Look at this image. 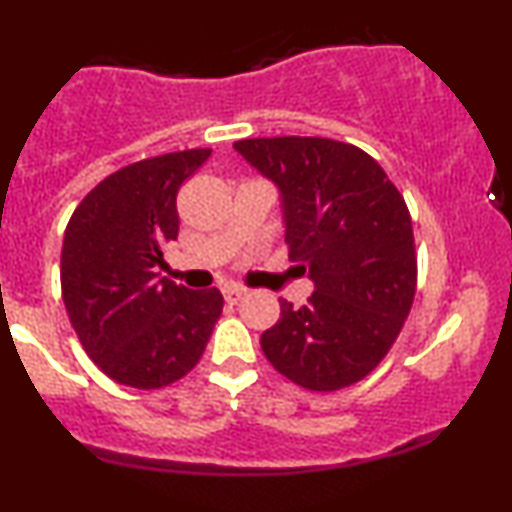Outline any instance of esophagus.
<instances>
[{"label": "esophagus", "instance_id": "esophagus-1", "mask_svg": "<svg viewBox=\"0 0 512 512\" xmlns=\"http://www.w3.org/2000/svg\"><path fill=\"white\" fill-rule=\"evenodd\" d=\"M245 293H248V289H243V286H238V284L223 286V298H226V301L231 305H236L240 298L245 296Z\"/></svg>", "mask_w": 512, "mask_h": 512}]
</instances>
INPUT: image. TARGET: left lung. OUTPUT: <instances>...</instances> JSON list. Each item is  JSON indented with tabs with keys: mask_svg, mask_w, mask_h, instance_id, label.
Instances as JSON below:
<instances>
[{
	"mask_svg": "<svg viewBox=\"0 0 512 512\" xmlns=\"http://www.w3.org/2000/svg\"><path fill=\"white\" fill-rule=\"evenodd\" d=\"M284 199L286 245L315 281L308 305L279 298L264 356L291 383L337 392L380 366L416 293V245L402 192L354 144L325 137L233 144Z\"/></svg>",
	"mask_w": 512,
	"mask_h": 512,
	"instance_id": "8db88e82",
	"label": "left lung"
}]
</instances>
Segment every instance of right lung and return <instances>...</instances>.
<instances>
[{"instance_id": "right-lung-1", "label": "right lung", "mask_w": 512, "mask_h": 512, "mask_svg": "<svg viewBox=\"0 0 512 512\" xmlns=\"http://www.w3.org/2000/svg\"><path fill=\"white\" fill-rule=\"evenodd\" d=\"M211 156L187 149L142 158L98 182L62 243V298L81 346L115 383L158 390L185 378L221 317L219 289L158 276L178 238L180 185Z\"/></svg>"}]
</instances>
